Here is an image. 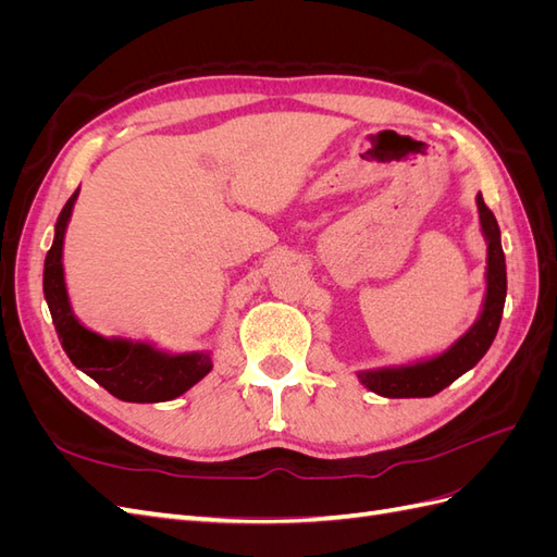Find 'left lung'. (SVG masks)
<instances>
[{"instance_id":"1","label":"left lung","mask_w":557,"mask_h":557,"mask_svg":"<svg viewBox=\"0 0 557 557\" xmlns=\"http://www.w3.org/2000/svg\"><path fill=\"white\" fill-rule=\"evenodd\" d=\"M479 221L487 244L485 295L476 323L458 342L450 344L440 356L416 360L397 367H379L358 372L360 383L381 397H432L442 393L455 379L469 372L491 348L499 330V320L507 299V260L502 250V234L493 211L485 207L481 193L476 195Z\"/></svg>"}]
</instances>
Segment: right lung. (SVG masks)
I'll return each mask as SVG.
<instances>
[{"mask_svg":"<svg viewBox=\"0 0 557 557\" xmlns=\"http://www.w3.org/2000/svg\"><path fill=\"white\" fill-rule=\"evenodd\" d=\"M78 190L58 215L53 246L44 262V297L53 315L58 339L74 367L107 387L113 397L137 404L176 399L211 372V350L172 352L144 339L102 336L74 315L64 283L62 248Z\"/></svg>","mask_w":557,"mask_h":557,"instance_id":"add662e5","label":"right lung"}]
</instances>
